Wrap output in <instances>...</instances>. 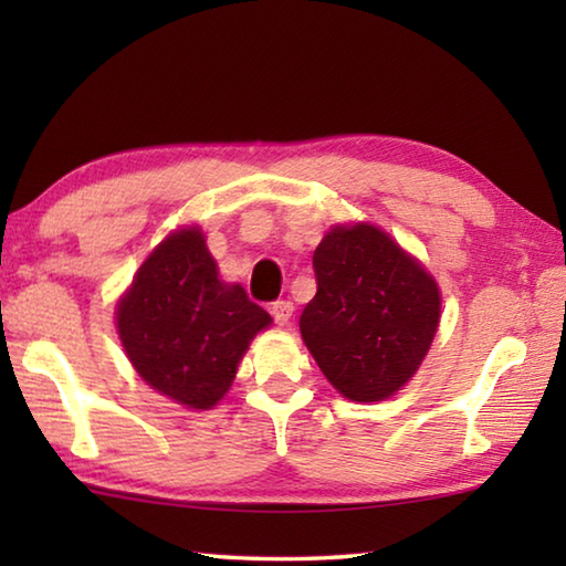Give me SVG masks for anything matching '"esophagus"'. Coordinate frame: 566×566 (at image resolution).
<instances>
[{
  "label": "esophagus",
  "instance_id": "esophagus-1",
  "mask_svg": "<svg viewBox=\"0 0 566 566\" xmlns=\"http://www.w3.org/2000/svg\"><path fill=\"white\" fill-rule=\"evenodd\" d=\"M270 314L274 317V322L280 324V327H284V324H290V319H292V314H294V304H292V302H286V300L274 302V304L270 306Z\"/></svg>",
  "mask_w": 566,
  "mask_h": 566
}]
</instances>
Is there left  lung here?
<instances>
[{
  "label": "left lung",
  "mask_w": 566,
  "mask_h": 566,
  "mask_svg": "<svg viewBox=\"0 0 566 566\" xmlns=\"http://www.w3.org/2000/svg\"><path fill=\"white\" fill-rule=\"evenodd\" d=\"M317 294L300 329L329 385L381 401L415 377L439 327L434 276L369 222L329 229L312 256Z\"/></svg>",
  "instance_id": "8db88e82"
}]
</instances>
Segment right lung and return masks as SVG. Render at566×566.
I'll return each instance as SVG.
<instances>
[{"label":"right lung","instance_id":"add662e5","mask_svg":"<svg viewBox=\"0 0 566 566\" xmlns=\"http://www.w3.org/2000/svg\"><path fill=\"white\" fill-rule=\"evenodd\" d=\"M270 324L242 284L219 280L199 227L157 244L117 304L132 367L159 395L191 409H212L227 395L249 342Z\"/></svg>","mask_w":566,"mask_h":566}]
</instances>
